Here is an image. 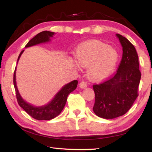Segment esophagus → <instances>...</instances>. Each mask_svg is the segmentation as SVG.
Returning a JSON list of instances; mask_svg holds the SVG:
<instances>
[{
  "mask_svg": "<svg viewBox=\"0 0 152 152\" xmlns=\"http://www.w3.org/2000/svg\"><path fill=\"white\" fill-rule=\"evenodd\" d=\"M79 86H80V88H86L87 87L86 82H84V81H82L81 82H80Z\"/></svg>",
  "mask_w": 152,
  "mask_h": 152,
  "instance_id": "esophagus-1",
  "label": "esophagus"
}]
</instances>
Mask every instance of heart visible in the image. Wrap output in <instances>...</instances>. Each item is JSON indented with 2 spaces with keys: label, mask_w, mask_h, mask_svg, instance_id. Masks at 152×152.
<instances>
[{
  "label": "heart",
  "mask_w": 152,
  "mask_h": 152,
  "mask_svg": "<svg viewBox=\"0 0 152 152\" xmlns=\"http://www.w3.org/2000/svg\"><path fill=\"white\" fill-rule=\"evenodd\" d=\"M74 56L79 66L86 68V76L93 82L101 81L107 78L115 69L119 58L114 48L98 40L82 43L77 48ZM77 64L72 61L76 68H78Z\"/></svg>",
  "instance_id": "1"
}]
</instances>
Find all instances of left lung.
I'll use <instances>...</instances> for the list:
<instances>
[{"mask_svg":"<svg viewBox=\"0 0 152 152\" xmlns=\"http://www.w3.org/2000/svg\"><path fill=\"white\" fill-rule=\"evenodd\" d=\"M122 46V60L117 73L100 84L93 86L95 102L93 111L103 119H115L127 113L138 96L141 79L139 58L132 43L116 34Z\"/></svg>","mask_w":152,"mask_h":152,"instance_id":"obj_1","label":"left lung"}]
</instances>
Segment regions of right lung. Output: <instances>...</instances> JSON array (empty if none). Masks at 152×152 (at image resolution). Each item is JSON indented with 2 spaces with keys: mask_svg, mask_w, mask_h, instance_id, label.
<instances>
[{
  "mask_svg": "<svg viewBox=\"0 0 152 152\" xmlns=\"http://www.w3.org/2000/svg\"><path fill=\"white\" fill-rule=\"evenodd\" d=\"M55 34L56 33L54 32L48 31H44L38 33L27 43V45H25V48L39 45L41 43L50 42L51 41V39ZM23 51L24 50H23L20 53L17 59V64ZM16 70L17 67L15 68L14 72L13 84L15 92H16L18 103H19V106L22 109H23L25 111L27 112L31 117L37 120H51L57 117L65 106L68 94L73 92L78 85V81L77 80H73L69 82V83L62 86V88L56 93L52 100H51L48 104L42 105V106H35V105H33L30 104L29 102L25 101L20 96L17 85Z\"/></svg>",
  "mask_w": 152,
  "mask_h": 152,
  "instance_id": "right-lung-1",
  "label": "right lung"
}]
</instances>
